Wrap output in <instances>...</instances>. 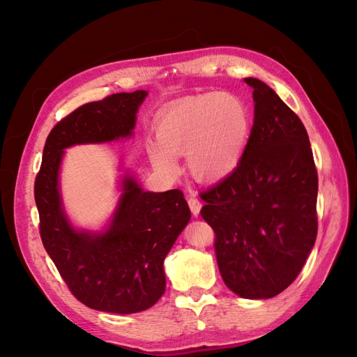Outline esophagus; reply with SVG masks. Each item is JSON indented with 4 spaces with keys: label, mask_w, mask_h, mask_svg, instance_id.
Segmentation results:
<instances>
[{
    "label": "esophagus",
    "mask_w": 357,
    "mask_h": 357,
    "mask_svg": "<svg viewBox=\"0 0 357 357\" xmlns=\"http://www.w3.org/2000/svg\"><path fill=\"white\" fill-rule=\"evenodd\" d=\"M188 206H190V209H191V213H192V215L197 217V215H199V212H200V208H202V203L197 200V197L191 196V197L188 199Z\"/></svg>",
    "instance_id": "esophagus-1"
}]
</instances>
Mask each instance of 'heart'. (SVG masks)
Returning <instances> with one entry per match:
<instances>
[{"label":"heart","mask_w":357,"mask_h":357,"mask_svg":"<svg viewBox=\"0 0 357 357\" xmlns=\"http://www.w3.org/2000/svg\"><path fill=\"white\" fill-rule=\"evenodd\" d=\"M252 126L248 105L230 93L188 97L162 110L155 121L158 142L146 145L148 157L162 173H175V155L187 154L192 175L220 181L235 172L245 154Z\"/></svg>","instance_id":"b5f03b06"}]
</instances>
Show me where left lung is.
<instances>
[{
    "label": "left lung",
    "mask_w": 357,
    "mask_h": 357,
    "mask_svg": "<svg viewBox=\"0 0 357 357\" xmlns=\"http://www.w3.org/2000/svg\"><path fill=\"white\" fill-rule=\"evenodd\" d=\"M254 122L239 167L203 191L200 213L215 231L226 286L269 299L296 280L317 238L319 176L302 121L277 93L245 77Z\"/></svg>",
    "instance_id": "8db88e82"
}]
</instances>
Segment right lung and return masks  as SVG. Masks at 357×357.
<instances>
[{"instance_id": "obj_1", "label": "right lung", "mask_w": 357, "mask_h": 357, "mask_svg": "<svg viewBox=\"0 0 357 357\" xmlns=\"http://www.w3.org/2000/svg\"><path fill=\"white\" fill-rule=\"evenodd\" d=\"M146 91L112 94L71 112L50 131L34 184L40 236L70 291L86 307L133 314L166 290L165 259L191 218L181 190L145 191L133 175L121 181L116 209L103 231L76 230L59 191L64 149L133 135Z\"/></svg>"}]
</instances>
